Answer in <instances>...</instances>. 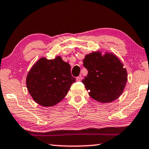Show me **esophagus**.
Segmentation results:
<instances>
[{
    "instance_id": "34e87169",
    "label": "esophagus",
    "mask_w": 149,
    "mask_h": 149,
    "mask_svg": "<svg viewBox=\"0 0 149 149\" xmlns=\"http://www.w3.org/2000/svg\"><path fill=\"white\" fill-rule=\"evenodd\" d=\"M82 79H83V77L81 76H79V77H77V81H82Z\"/></svg>"
}]
</instances>
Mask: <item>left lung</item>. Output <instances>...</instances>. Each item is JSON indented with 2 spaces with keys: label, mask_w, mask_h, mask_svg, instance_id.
Here are the masks:
<instances>
[{
  "label": "left lung",
  "mask_w": 149,
  "mask_h": 149,
  "mask_svg": "<svg viewBox=\"0 0 149 149\" xmlns=\"http://www.w3.org/2000/svg\"><path fill=\"white\" fill-rule=\"evenodd\" d=\"M83 66L88 73L82 83L95 100L109 103L123 93L127 81V71L115 55L107 53L102 56L100 52H93L85 56Z\"/></svg>",
  "instance_id": "1"
}]
</instances>
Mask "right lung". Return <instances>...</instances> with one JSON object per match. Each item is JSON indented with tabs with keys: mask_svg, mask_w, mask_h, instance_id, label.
Returning <instances> with one entry per match:
<instances>
[{
	"mask_svg": "<svg viewBox=\"0 0 149 149\" xmlns=\"http://www.w3.org/2000/svg\"><path fill=\"white\" fill-rule=\"evenodd\" d=\"M75 81L70 64L61 57L54 60L42 58L28 72L26 85L36 103L42 107H52L64 98Z\"/></svg>",
	"mask_w": 149,
	"mask_h": 149,
	"instance_id": "right-lung-1",
	"label": "right lung"
}]
</instances>
